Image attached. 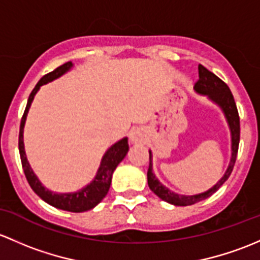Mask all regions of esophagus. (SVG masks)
<instances>
[{"mask_svg":"<svg viewBox=\"0 0 260 260\" xmlns=\"http://www.w3.org/2000/svg\"><path fill=\"white\" fill-rule=\"evenodd\" d=\"M130 140L133 143H141L143 141V131L140 129H134L130 133Z\"/></svg>","mask_w":260,"mask_h":260,"instance_id":"esophagus-1","label":"esophagus"}]
</instances>
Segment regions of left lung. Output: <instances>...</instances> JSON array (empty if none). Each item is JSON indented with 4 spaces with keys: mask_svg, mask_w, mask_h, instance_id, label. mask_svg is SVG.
<instances>
[{
    "mask_svg": "<svg viewBox=\"0 0 260 260\" xmlns=\"http://www.w3.org/2000/svg\"><path fill=\"white\" fill-rule=\"evenodd\" d=\"M199 70V80L197 84L194 85V91L199 95L207 96L208 99L218 105L223 111L224 116H225L226 122L230 130V136H232V156H230V161L228 168H226L225 173L221 176L220 180L208 189L207 191L200 192V194L195 195H181L178 192H174L173 190L160 183L157 178L155 176L154 171H152V154L149 150L150 154V164L148 170V184L149 188L154 194H156L164 202L169 203V204L176 205V207H186V205H192L195 203H199L202 200L207 199L211 197L214 192L216 191L230 176L233 168H234L235 160H237L238 154V146H239V139H240V124H239V115H238L237 105H235L234 98L228 85L224 81H221L218 76L210 72L208 69H205L203 65H199L198 68Z\"/></svg>",
    "mask_w": 260,
    "mask_h": 260,
    "instance_id": "8db88e82",
    "label": "left lung"
}]
</instances>
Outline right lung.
Instances as JSON below:
<instances>
[{"label": "right lung", "mask_w": 260, "mask_h": 260, "mask_svg": "<svg viewBox=\"0 0 260 260\" xmlns=\"http://www.w3.org/2000/svg\"><path fill=\"white\" fill-rule=\"evenodd\" d=\"M72 66L74 65H72V62L70 61V62H66L63 63V65H61L60 68H57L56 70L50 72V74L45 75V76L37 82L35 89L32 90L30 96H28L27 105H26L25 112H23L22 120H21L20 135H18V150H20L21 162H22V168L23 171H25L26 179H27L32 190H34L44 202L52 205V207L57 208V209L72 211V213H82V211H87L92 209V208H95L96 205L106 197L109 189H110L112 173L116 169L117 165L124 160L127 151H129L127 138H122L121 140L116 141L114 145H111L110 148L106 150L103 159H101L98 173H96L92 181H91L90 184H87L86 186H84L82 189L74 192H53L51 191L50 189L45 188L44 184L40 181V179L37 178V175L34 173V170H32L30 162L27 161V157H26L25 152V144H23V127H25L26 117H27L28 110H30V106L32 101H34V98L37 93V91L40 90V87H41L42 85L49 84V82L58 79V77L62 76L63 74L70 71Z\"/></svg>", "instance_id": "1"}]
</instances>
